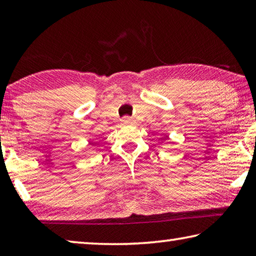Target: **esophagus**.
Returning <instances> with one entry per match:
<instances>
[{"label":"esophagus","mask_w":256,"mask_h":256,"mask_svg":"<svg viewBox=\"0 0 256 256\" xmlns=\"http://www.w3.org/2000/svg\"><path fill=\"white\" fill-rule=\"evenodd\" d=\"M122 123L123 124H133V120L131 118H128V116H124L122 118Z\"/></svg>","instance_id":"1"}]
</instances>
